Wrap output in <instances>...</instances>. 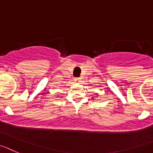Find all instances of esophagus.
<instances>
[{
  "instance_id": "1",
  "label": "esophagus",
  "mask_w": 153,
  "mask_h": 153,
  "mask_svg": "<svg viewBox=\"0 0 153 153\" xmlns=\"http://www.w3.org/2000/svg\"><path fill=\"white\" fill-rule=\"evenodd\" d=\"M74 81H75V83H78V84L80 82V78H75V79H74Z\"/></svg>"
}]
</instances>
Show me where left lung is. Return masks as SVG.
Masks as SVG:
<instances>
[{
  "instance_id": "left-lung-1",
  "label": "left lung",
  "mask_w": 153,
  "mask_h": 153,
  "mask_svg": "<svg viewBox=\"0 0 153 153\" xmlns=\"http://www.w3.org/2000/svg\"><path fill=\"white\" fill-rule=\"evenodd\" d=\"M97 97H98V96H97Z\"/></svg>"
}]
</instances>
